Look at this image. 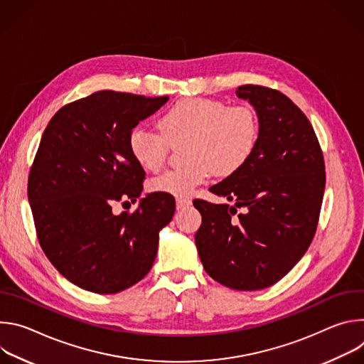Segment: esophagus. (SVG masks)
I'll return each mask as SVG.
<instances>
[{"instance_id": "esophagus-1", "label": "esophagus", "mask_w": 364, "mask_h": 364, "mask_svg": "<svg viewBox=\"0 0 364 364\" xmlns=\"http://www.w3.org/2000/svg\"><path fill=\"white\" fill-rule=\"evenodd\" d=\"M191 205V200L190 198H177V210H183L186 207Z\"/></svg>"}]
</instances>
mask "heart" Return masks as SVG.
Returning a JSON list of instances; mask_svg holds the SVG:
<instances>
[{
  "label": "heart",
  "instance_id": "b5f03b06",
  "mask_svg": "<svg viewBox=\"0 0 364 364\" xmlns=\"http://www.w3.org/2000/svg\"><path fill=\"white\" fill-rule=\"evenodd\" d=\"M160 131L136 125L129 131L128 148L135 163L145 171L161 170L170 145L187 139L188 166L151 180L152 191L187 197L209 180L212 173L229 177L252 157L259 138L255 112L246 107H228L213 99L178 100L160 118Z\"/></svg>",
  "mask_w": 364,
  "mask_h": 364
}]
</instances>
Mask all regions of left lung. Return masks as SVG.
<instances>
[{"label":"left lung","mask_w":364,"mask_h":364,"mask_svg":"<svg viewBox=\"0 0 364 364\" xmlns=\"http://www.w3.org/2000/svg\"><path fill=\"white\" fill-rule=\"evenodd\" d=\"M259 138L249 161L209 190L229 204L194 200L201 215L196 246L203 268L237 291L264 289L284 278L314 237L326 187L323 152L306 117L284 93L243 85ZM237 208L242 212L232 216Z\"/></svg>","instance_id":"obj_1"}]
</instances>
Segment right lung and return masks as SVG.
Listing matches in <instances>:
<instances>
[{
    "instance_id": "right-lung-1",
    "label": "right lung",
    "mask_w": 364,
    "mask_h": 364,
    "mask_svg": "<svg viewBox=\"0 0 364 364\" xmlns=\"http://www.w3.org/2000/svg\"><path fill=\"white\" fill-rule=\"evenodd\" d=\"M167 100L97 90L63 107L44 129L28 201L43 252L82 289L117 294L152 268L174 197L149 193L132 215H114L112 204L141 196L145 171L132 159L128 135Z\"/></svg>"
}]
</instances>
